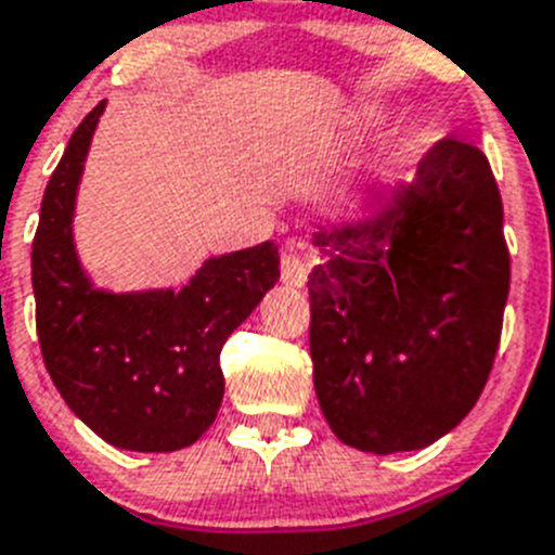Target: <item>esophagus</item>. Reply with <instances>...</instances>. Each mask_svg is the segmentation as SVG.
Wrapping results in <instances>:
<instances>
[{
  "mask_svg": "<svg viewBox=\"0 0 555 555\" xmlns=\"http://www.w3.org/2000/svg\"><path fill=\"white\" fill-rule=\"evenodd\" d=\"M281 278L286 286H306V278H309V267H306V260L297 255L295 249H288L283 251V258H281Z\"/></svg>",
  "mask_w": 555,
  "mask_h": 555,
  "instance_id": "1",
  "label": "esophagus"
}]
</instances>
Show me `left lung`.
I'll list each match as a JSON object with an SVG mask.
<instances>
[{
	"label": "left lung",
	"mask_w": 555,
	"mask_h": 555,
	"mask_svg": "<svg viewBox=\"0 0 555 555\" xmlns=\"http://www.w3.org/2000/svg\"><path fill=\"white\" fill-rule=\"evenodd\" d=\"M309 274L314 391L340 442L420 451L468 416L502 334L511 255L491 164L462 141L363 221L318 227Z\"/></svg>",
	"instance_id": "8db88e82"
}]
</instances>
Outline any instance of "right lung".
Returning a JSON list of instances; mask_svg holds the SVG:
<instances>
[{
    "label": "right lung",
    "mask_w": 555,
    "mask_h": 555,
    "mask_svg": "<svg viewBox=\"0 0 555 555\" xmlns=\"http://www.w3.org/2000/svg\"><path fill=\"white\" fill-rule=\"evenodd\" d=\"M95 104L41 198L34 237L36 332L62 400L104 442L141 453L192 446L223 400V343L281 278L274 241L204 260L184 288L107 292L85 272L73 215Z\"/></svg>",
    "instance_id": "1"
}]
</instances>
